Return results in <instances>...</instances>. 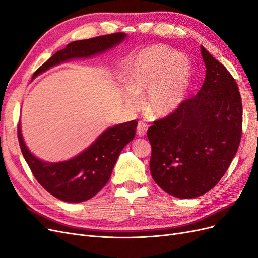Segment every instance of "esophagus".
Wrapping results in <instances>:
<instances>
[{
	"instance_id": "34e87169",
	"label": "esophagus",
	"mask_w": 258,
	"mask_h": 258,
	"mask_svg": "<svg viewBox=\"0 0 258 258\" xmlns=\"http://www.w3.org/2000/svg\"><path fill=\"white\" fill-rule=\"evenodd\" d=\"M146 131H147V124L144 123L143 121H140L138 123V127H137V134L139 137H144L146 135Z\"/></svg>"
}]
</instances>
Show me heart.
<instances>
[{
    "mask_svg": "<svg viewBox=\"0 0 258 258\" xmlns=\"http://www.w3.org/2000/svg\"><path fill=\"white\" fill-rule=\"evenodd\" d=\"M130 88L124 101L131 108L140 105L139 95L147 91L144 108L154 118L173 114L188 96L191 63L186 56L163 45H153L137 54L132 66Z\"/></svg>",
    "mask_w": 258,
    "mask_h": 258,
    "instance_id": "heart-1",
    "label": "heart"
}]
</instances>
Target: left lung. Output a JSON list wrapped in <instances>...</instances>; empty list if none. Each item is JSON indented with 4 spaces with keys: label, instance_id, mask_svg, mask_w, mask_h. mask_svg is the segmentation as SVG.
I'll list each match as a JSON object with an SVG mask.
<instances>
[{
    "label": "left lung",
    "instance_id": "8db88e82",
    "mask_svg": "<svg viewBox=\"0 0 258 258\" xmlns=\"http://www.w3.org/2000/svg\"><path fill=\"white\" fill-rule=\"evenodd\" d=\"M206 79L195 97L147 130L151 173L171 196L191 199L220 182L242 135V102L231 74L201 46Z\"/></svg>",
    "mask_w": 258,
    "mask_h": 258
}]
</instances>
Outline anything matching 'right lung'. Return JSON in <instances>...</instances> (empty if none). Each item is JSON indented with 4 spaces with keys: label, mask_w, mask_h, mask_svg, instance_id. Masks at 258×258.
Instances as JSON below:
<instances>
[{
    "label": "right lung",
    "mask_w": 258,
    "mask_h": 258,
    "mask_svg": "<svg viewBox=\"0 0 258 258\" xmlns=\"http://www.w3.org/2000/svg\"><path fill=\"white\" fill-rule=\"evenodd\" d=\"M126 37V33L119 32L70 43L38 68L32 80L62 62L103 53L119 45ZM137 126L138 122L131 120L107 128L85 151L59 162H47L35 157L23 141L20 123L18 140L28 166L46 190L62 201L83 202L96 196L106 185L122 148L134 140Z\"/></svg>",
    "instance_id": "obj_1"
}]
</instances>
